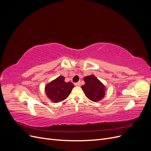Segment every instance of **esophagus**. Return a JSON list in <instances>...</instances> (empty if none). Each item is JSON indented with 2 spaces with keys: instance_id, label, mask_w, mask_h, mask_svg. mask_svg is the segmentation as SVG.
I'll return each mask as SVG.
<instances>
[{
  "instance_id": "1",
  "label": "esophagus",
  "mask_w": 151,
  "mask_h": 151,
  "mask_svg": "<svg viewBox=\"0 0 151 151\" xmlns=\"http://www.w3.org/2000/svg\"><path fill=\"white\" fill-rule=\"evenodd\" d=\"M74 85L76 86H81V83L80 82H78V83H74Z\"/></svg>"
}]
</instances>
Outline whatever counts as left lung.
I'll return each instance as SVG.
<instances>
[{"instance_id": "obj_1", "label": "left lung", "mask_w": 151, "mask_h": 151, "mask_svg": "<svg viewBox=\"0 0 151 151\" xmlns=\"http://www.w3.org/2000/svg\"><path fill=\"white\" fill-rule=\"evenodd\" d=\"M85 84L81 87L87 98L96 102L102 99L105 95L104 85L94 75L84 77Z\"/></svg>"}]
</instances>
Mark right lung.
<instances>
[{"instance_id":"add662e5","label":"right lung","mask_w":151,"mask_h":151,"mask_svg":"<svg viewBox=\"0 0 151 151\" xmlns=\"http://www.w3.org/2000/svg\"><path fill=\"white\" fill-rule=\"evenodd\" d=\"M64 79V77L59 76L45 86V93L48 98L54 103H58L65 99L74 87L70 82L66 83Z\"/></svg>"}]
</instances>
